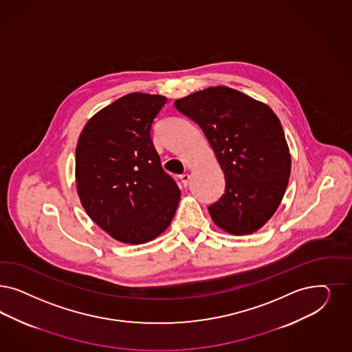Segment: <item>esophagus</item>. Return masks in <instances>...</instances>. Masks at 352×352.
<instances>
[{
	"mask_svg": "<svg viewBox=\"0 0 352 352\" xmlns=\"http://www.w3.org/2000/svg\"><path fill=\"white\" fill-rule=\"evenodd\" d=\"M180 180H182V185H184V186H188L189 180H190V175H188V173H184V175L180 176Z\"/></svg>",
	"mask_w": 352,
	"mask_h": 352,
	"instance_id": "1",
	"label": "esophagus"
}]
</instances>
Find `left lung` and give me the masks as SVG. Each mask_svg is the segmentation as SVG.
Masks as SVG:
<instances>
[{
	"label": "left lung",
	"mask_w": 352,
	"mask_h": 352,
	"mask_svg": "<svg viewBox=\"0 0 352 352\" xmlns=\"http://www.w3.org/2000/svg\"><path fill=\"white\" fill-rule=\"evenodd\" d=\"M175 107L201 126L224 172V194L208 206L214 223L234 236L256 232L281 204L292 170L278 118L227 87L195 91Z\"/></svg>",
	"instance_id": "1"
}]
</instances>
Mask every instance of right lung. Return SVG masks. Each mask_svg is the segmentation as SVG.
<instances>
[{
  "instance_id": "obj_1",
  "label": "right lung",
  "mask_w": 352,
  "mask_h": 352,
  "mask_svg": "<svg viewBox=\"0 0 352 352\" xmlns=\"http://www.w3.org/2000/svg\"><path fill=\"white\" fill-rule=\"evenodd\" d=\"M167 102L163 96L131 93L85 124L76 146V188L91 220L113 239L138 245L170 226L180 189L151 140Z\"/></svg>"
}]
</instances>
